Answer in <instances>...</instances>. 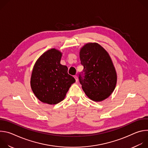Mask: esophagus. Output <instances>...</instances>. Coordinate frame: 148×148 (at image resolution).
<instances>
[{
	"mask_svg": "<svg viewBox=\"0 0 148 148\" xmlns=\"http://www.w3.org/2000/svg\"><path fill=\"white\" fill-rule=\"evenodd\" d=\"M74 78H75V81H76V82H78V77H77V75H74Z\"/></svg>",
	"mask_w": 148,
	"mask_h": 148,
	"instance_id": "34e87169",
	"label": "esophagus"
}]
</instances>
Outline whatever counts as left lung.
<instances>
[{
    "label": "left lung",
    "mask_w": 148,
    "mask_h": 148,
    "mask_svg": "<svg viewBox=\"0 0 148 148\" xmlns=\"http://www.w3.org/2000/svg\"><path fill=\"white\" fill-rule=\"evenodd\" d=\"M79 58L84 75H79V80L86 95L95 102L108 98L117 82L116 71L109 53L97 43H88L81 48Z\"/></svg>",
    "instance_id": "1"
}]
</instances>
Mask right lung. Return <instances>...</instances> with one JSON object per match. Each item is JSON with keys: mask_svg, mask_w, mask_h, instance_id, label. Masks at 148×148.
I'll list each match as a JSON object with an SVG mask.
<instances>
[{"mask_svg": "<svg viewBox=\"0 0 148 148\" xmlns=\"http://www.w3.org/2000/svg\"><path fill=\"white\" fill-rule=\"evenodd\" d=\"M62 53L51 49L37 60L34 65L30 86L35 96L42 102L55 105L64 99L74 78L67 73L66 66L60 64Z\"/></svg>", "mask_w": 148, "mask_h": 148, "instance_id": "1", "label": "right lung"}]
</instances>
